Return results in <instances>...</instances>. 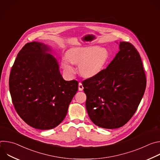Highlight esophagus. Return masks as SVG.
I'll use <instances>...</instances> for the list:
<instances>
[{"mask_svg":"<svg viewBox=\"0 0 160 160\" xmlns=\"http://www.w3.org/2000/svg\"><path fill=\"white\" fill-rule=\"evenodd\" d=\"M78 90L80 91H82L83 90V85H82V83L81 82H80L78 83Z\"/></svg>","mask_w":160,"mask_h":160,"instance_id":"obj_1","label":"esophagus"}]
</instances>
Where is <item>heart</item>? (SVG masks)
Segmentation results:
<instances>
[{
	"label": "heart",
	"instance_id": "obj_1",
	"mask_svg": "<svg viewBox=\"0 0 160 160\" xmlns=\"http://www.w3.org/2000/svg\"><path fill=\"white\" fill-rule=\"evenodd\" d=\"M109 58L108 51L102 48H75L67 51L66 57L62 59L61 66L68 73L72 74L75 70L70 62L78 65L80 75L85 78H92L103 71Z\"/></svg>",
	"mask_w": 160,
	"mask_h": 160
}]
</instances>
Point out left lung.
I'll return each mask as SVG.
<instances>
[{
	"instance_id": "1",
	"label": "left lung",
	"mask_w": 160,
	"mask_h": 160,
	"mask_svg": "<svg viewBox=\"0 0 160 160\" xmlns=\"http://www.w3.org/2000/svg\"><path fill=\"white\" fill-rule=\"evenodd\" d=\"M119 49L99 75L82 82L89 118L104 128H118L126 124L138 109L146 87L138 51L127 42H120Z\"/></svg>"
}]
</instances>
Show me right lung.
I'll use <instances>...</instances> for the list:
<instances>
[{"mask_svg":"<svg viewBox=\"0 0 160 160\" xmlns=\"http://www.w3.org/2000/svg\"><path fill=\"white\" fill-rule=\"evenodd\" d=\"M52 48L27 43L18 54L9 77L12 103L19 117L39 130L52 129L64 119L78 83L63 79Z\"/></svg>","mask_w":160,"mask_h":160,"instance_id":"obj_1","label":"right lung"}]
</instances>
